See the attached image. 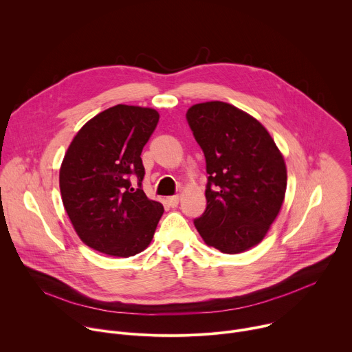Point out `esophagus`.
Masks as SVG:
<instances>
[{
	"instance_id": "esophagus-1",
	"label": "esophagus",
	"mask_w": 352,
	"mask_h": 352,
	"mask_svg": "<svg viewBox=\"0 0 352 352\" xmlns=\"http://www.w3.org/2000/svg\"><path fill=\"white\" fill-rule=\"evenodd\" d=\"M166 204L170 206V208H177L178 204H179V196H170L166 199Z\"/></svg>"
}]
</instances>
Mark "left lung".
I'll list each match as a JSON object with an SVG mask.
<instances>
[{"label":"left lung","instance_id":"1","mask_svg":"<svg viewBox=\"0 0 352 352\" xmlns=\"http://www.w3.org/2000/svg\"><path fill=\"white\" fill-rule=\"evenodd\" d=\"M186 120L209 174L208 206L195 227L206 245L242 254L262 242L281 210L287 189L283 153L255 117L232 104H193Z\"/></svg>","mask_w":352,"mask_h":352}]
</instances>
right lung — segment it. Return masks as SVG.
<instances>
[{"label":"right lung","instance_id":"1","mask_svg":"<svg viewBox=\"0 0 352 352\" xmlns=\"http://www.w3.org/2000/svg\"><path fill=\"white\" fill-rule=\"evenodd\" d=\"M159 118L155 109L117 104L89 120L68 146L60 168L63 204L80 241L98 252L129 258L153 239L164 208L129 178L140 185V153Z\"/></svg>","mask_w":352,"mask_h":352}]
</instances>
